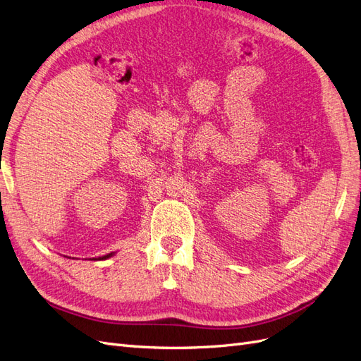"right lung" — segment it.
<instances>
[{
  "label": "right lung",
  "mask_w": 361,
  "mask_h": 361,
  "mask_svg": "<svg viewBox=\"0 0 361 361\" xmlns=\"http://www.w3.org/2000/svg\"><path fill=\"white\" fill-rule=\"evenodd\" d=\"M113 256V253H110V255H106V256H104V257H99V259H108V257H111Z\"/></svg>",
  "instance_id": "add662e5"
}]
</instances>
